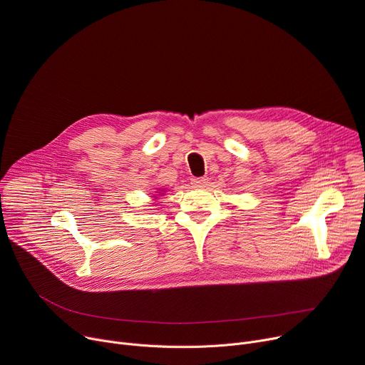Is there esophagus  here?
<instances>
[{
	"label": "esophagus",
	"instance_id": "esophagus-1",
	"mask_svg": "<svg viewBox=\"0 0 365 365\" xmlns=\"http://www.w3.org/2000/svg\"><path fill=\"white\" fill-rule=\"evenodd\" d=\"M207 181H209V178H206V177L192 178V180H191V185L195 187V188H203V187L207 185Z\"/></svg>",
	"mask_w": 365,
	"mask_h": 365
}]
</instances>
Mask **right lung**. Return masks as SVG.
Segmentation results:
<instances>
[{
    "mask_svg": "<svg viewBox=\"0 0 365 365\" xmlns=\"http://www.w3.org/2000/svg\"><path fill=\"white\" fill-rule=\"evenodd\" d=\"M163 192H165V190H158V191H155V194L153 195H150V197L153 199V202H156L159 197H162V195H163ZM150 205H155V203H150Z\"/></svg>",
    "mask_w": 365,
    "mask_h": 365,
    "instance_id": "right-lung-1",
    "label": "right lung"
}]
</instances>
